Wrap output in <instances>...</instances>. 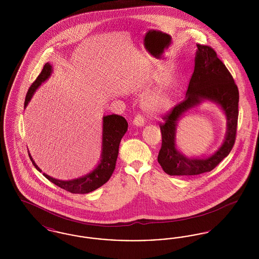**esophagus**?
Segmentation results:
<instances>
[{
  "label": "esophagus",
  "instance_id": "1",
  "mask_svg": "<svg viewBox=\"0 0 259 259\" xmlns=\"http://www.w3.org/2000/svg\"><path fill=\"white\" fill-rule=\"evenodd\" d=\"M133 124H134L135 126H138V127H143V126L145 125L144 117H143L142 115H140V114L136 115L135 118H134V120H133Z\"/></svg>",
  "mask_w": 259,
  "mask_h": 259
}]
</instances>
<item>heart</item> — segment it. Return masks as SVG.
<instances>
[{
    "instance_id": "obj_1",
    "label": "heart",
    "mask_w": 259,
    "mask_h": 259,
    "mask_svg": "<svg viewBox=\"0 0 259 259\" xmlns=\"http://www.w3.org/2000/svg\"><path fill=\"white\" fill-rule=\"evenodd\" d=\"M143 106L150 114H161L172 108V96L166 87L161 85L144 99Z\"/></svg>"
}]
</instances>
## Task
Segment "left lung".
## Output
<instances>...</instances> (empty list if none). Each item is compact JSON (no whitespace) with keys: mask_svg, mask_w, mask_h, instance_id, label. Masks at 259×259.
Returning a JSON list of instances; mask_svg holds the SVG:
<instances>
[{"mask_svg":"<svg viewBox=\"0 0 259 259\" xmlns=\"http://www.w3.org/2000/svg\"><path fill=\"white\" fill-rule=\"evenodd\" d=\"M196 47L194 72L185 98L164 117L165 123L160 125L162 146L157 159L164 172L170 176H195L210 172L234 146L239 114L238 87L214 50L208 46ZM207 100L219 105L226 115L227 133L224 143L209 157L187 158L176 145L178 121L187 111Z\"/></svg>","mask_w":259,"mask_h":259,"instance_id":"obj_1","label":"left lung"}]
</instances>
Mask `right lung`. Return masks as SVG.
Wrapping results in <instances>:
<instances>
[{"mask_svg": "<svg viewBox=\"0 0 259 259\" xmlns=\"http://www.w3.org/2000/svg\"><path fill=\"white\" fill-rule=\"evenodd\" d=\"M52 65L47 63L44 66L41 73L38 74L37 79L29 88L26 99H25L24 108H26L35 94L36 90L45 81H47L52 74ZM128 129V123L126 119L121 115L111 114L103 116V131H102V148L100 161L97 166L84 176L76 178L69 181H60L54 179L49 175L44 172V176L50 181L52 184L61 187L63 189L76 193V194H85L96 190L102 185H105L111 177L115 169V163L118 155V148L120 141ZM30 159L38 172L41 170L37 167L34 159L32 158L29 152Z\"/></svg>", "mask_w": 259, "mask_h": 259, "instance_id": "1", "label": "right lung"}]
</instances>
